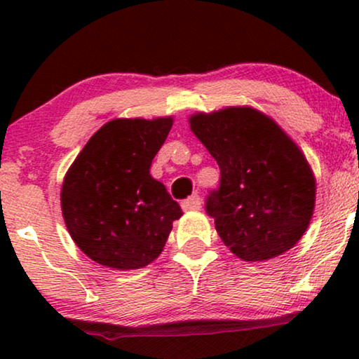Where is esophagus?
Returning a JSON list of instances; mask_svg holds the SVG:
<instances>
[{
  "mask_svg": "<svg viewBox=\"0 0 359 359\" xmlns=\"http://www.w3.org/2000/svg\"><path fill=\"white\" fill-rule=\"evenodd\" d=\"M181 208H183V210H199L201 209V198L198 194L191 196V198L183 201Z\"/></svg>",
  "mask_w": 359,
  "mask_h": 359,
  "instance_id": "34e87169",
  "label": "esophagus"
}]
</instances>
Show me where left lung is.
<instances>
[{"label":"left lung","mask_w":359,"mask_h":359,"mask_svg":"<svg viewBox=\"0 0 359 359\" xmlns=\"http://www.w3.org/2000/svg\"><path fill=\"white\" fill-rule=\"evenodd\" d=\"M189 126L220 168L205 212L230 252L264 262L291 250L316 205V180L299 147L252 107L199 112Z\"/></svg>","instance_id":"8db88e82"}]
</instances>
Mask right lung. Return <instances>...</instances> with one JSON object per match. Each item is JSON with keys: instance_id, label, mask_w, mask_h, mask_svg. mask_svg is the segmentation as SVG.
Returning <instances> with one entry per match:
<instances>
[{"instance_id": "add662e5", "label": "right lung", "mask_w": 359, "mask_h": 359, "mask_svg": "<svg viewBox=\"0 0 359 359\" xmlns=\"http://www.w3.org/2000/svg\"><path fill=\"white\" fill-rule=\"evenodd\" d=\"M171 117L114 119L88 140L62 184V214L78 248L116 269L144 268L183 215L150 166Z\"/></svg>"}]
</instances>
